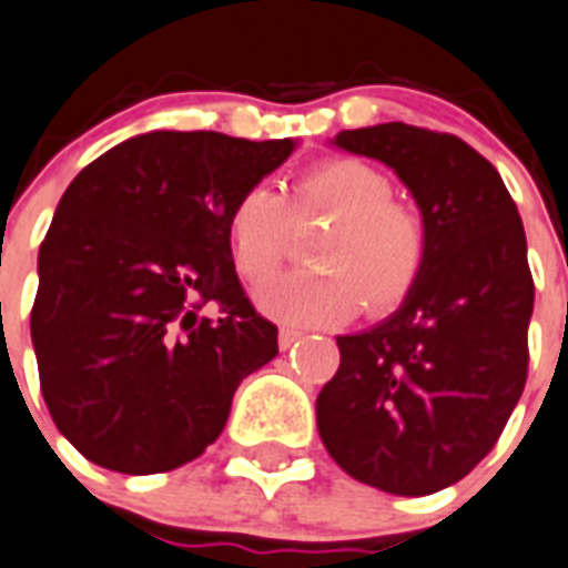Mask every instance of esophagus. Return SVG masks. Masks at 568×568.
<instances>
[{"mask_svg": "<svg viewBox=\"0 0 568 568\" xmlns=\"http://www.w3.org/2000/svg\"><path fill=\"white\" fill-rule=\"evenodd\" d=\"M300 337H303V335H300L297 328L283 326V328H280V349H283V352H285V349H292V346L300 341Z\"/></svg>", "mask_w": 568, "mask_h": 568, "instance_id": "esophagus-1", "label": "esophagus"}]
</instances>
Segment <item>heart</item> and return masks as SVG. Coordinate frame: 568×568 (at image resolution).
I'll return each instance as SVG.
<instances>
[{"instance_id":"1","label":"heart","mask_w":568,"mask_h":568,"mask_svg":"<svg viewBox=\"0 0 568 568\" xmlns=\"http://www.w3.org/2000/svg\"><path fill=\"white\" fill-rule=\"evenodd\" d=\"M292 219H328L314 240L323 271L265 285L260 306L292 326L349 321L364 303L384 314L402 306L427 262V227L409 204L389 199L387 175L361 159H326L294 181L292 204L254 184L227 213V247L242 280L260 285L280 271L292 247Z\"/></svg>"}]
</instances>
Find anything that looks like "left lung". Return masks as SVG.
Instances as JSON below:
<instances>
[{"label": "left lung", "mask_w": 568, "mask_h": 568, "mask_svg": "<svg viewBox=\"0 0 568 568\" xmlns=\"http://www.w3.org/2000/svg\"><path fill=\"white\" fill-rule=\"evenodd\" d=\"M332 146L402 179L427 227V262L387 321L337 337L317 430L357 483L436 494L490 454L526 387V231L494 164L456 135L378 123L337 132Z\"/></svg>", "instance_id": "8db88e82"}]
</instances>
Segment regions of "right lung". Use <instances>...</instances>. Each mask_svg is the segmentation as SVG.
Here are the masks:
<instances>
[{
  "instance_id": "add662e5",
  "label": "right lung",
  "mask_w": 568,
  "mask_h": 568,
  "mask_svg": "<svg viewBox=\"0 0 568 568\" xmlns=\"http://www.w3.org/2000/svg\"><path fill=\"white\" fill-rule=\"evenodd\" d=\"M294 150L159 130L69 184L40 245L31 341L57 430L89 462L135 476L193 462L225 430L242 378L276 355V326L236 276L227 213Z\"/></svg>"
}]
</instances>
